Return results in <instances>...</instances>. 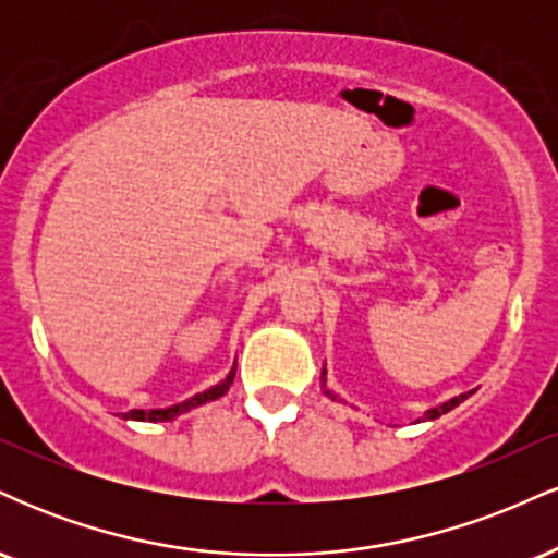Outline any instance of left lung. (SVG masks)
I'll return each mask as SVG.
<instances>
[{
	"label": "left lung",
	"instance_id": "1",
	"mask_svg": "<svg viewBox=\"0 0 558 558\" xmlns=\"http://www.w3.org/2000/svg\"><path fill=\"white\" fill-rule=\"evenodd\" d=\"M323 388H325V369H323ZM325 393H328V396H330V399H336V393H332V390H328V388H325ZM470 393H472V390H470ZM470 393H462V396H453V399H451V401L440 403V407H433V409H427V412H425V417H422V420H438V417H440V414L451 412V409H453V407H459V403H462V401H464V399H466V396H470Z\"/></svg>",
	"mask_w": 558,
	"mask_h": 558
}]
</instances>
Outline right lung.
I'll use <instances>...</instances> for the list:
<instances>
[{"label":"right lung","mask_w":558,"mask_h":558,"mask_svg":"<svg viewBox=\"0 0 558 558\" xmlns=\"http://www.w3.org/2000/svg\"><path fill=\"white\" fill-rule=\"evenodd\" d=\"M233 377H235V367L230 369L226 380H220V383H217V386H213L209 390H204V393H196L194 399L181 401V403H175V407H168V409H149V412H146V409H131V412L125 414V420H138V422H168V420H175L178 414L189 412V409L202 407V403L220 399V396L230 388Z\"/></svg>","instance_id":"1"}]
</instances>
